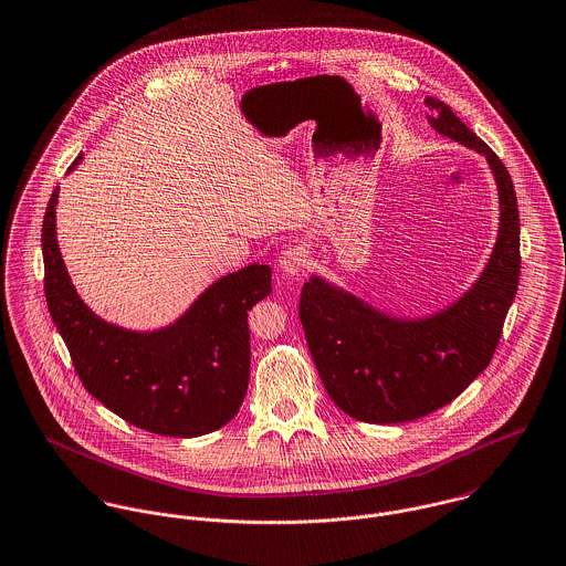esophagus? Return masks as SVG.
<instances>
[{
    "label": "esophagus",
    "instance_id": "34e87169",
    "mask_svg": "<svg viewBox=\"0 0 566 566\" xmlns=\"http://www.w3.org/2000/svg\"><path fill=\"white\" fill-rule=\"evenodd\" d=\"M307 251L303 247H290L287 251L281 253L279 258V268L290 274V276H298L305 272L308 265Z\"/></svg>",
    "mask_w": 566,
    "mask_h": 566
}]
</instances>
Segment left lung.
I'll list each match as a JSON object with an SVG mask.
<instances>
[{"label": "left lung", "instance_id": "left-lung-1", "mask_svg": "<svg viewBox=\"0 0 566 566\" xmlns=\"http://www.w3.org/2000/svg\"><path fill=\"white\" fill-rule=\"evenodd\" d=\"M423 103L437 134L486 157L500 197L497 240L463 296L423 317L385 313L317 274L303 285L298 315L317 374L331 400L367 423L412 421L459 398L493 359L518 285V209L506 166L450 105Z\"/></svg>", "mask_w": 566, "mask_h": 566}]
</instances>
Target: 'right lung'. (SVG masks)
Instances as JSON below:
<instances>
[{"label": "right lung", "mask_w": 566, "mask_h": 566, "mask_svg": "<svg viewBox=\"0 0 566 566\" xmlns=\"http://www.w3.org/2000/svg\"><path fill=\"white\" fill-rule=\"evenodd\" d=\"M80 161L82 155L69 172ZM57 190L41 238L45 298L86 391L155 434L188 439L229 423L249 389L247 317L272 292L270 265L251 263L218 279L164 328L129 331L109 324L80 298L66 272L55 240Z\"/></svg>", "instance_id": "add662e5"}]
</instances>
